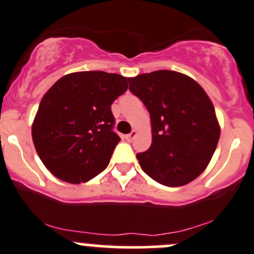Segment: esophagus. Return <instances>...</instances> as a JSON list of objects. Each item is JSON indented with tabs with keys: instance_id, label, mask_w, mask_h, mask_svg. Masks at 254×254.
<instances>
[{
	"instance_id": "esophagus-1",
	"label": "esophagus",
	"mask_w": 254,
	"mask_h": 254,
	"mask_svg": "<svg viewBox=\"0 0 254 254\" xmlns=\"http://www.w3.org/2000/svg\"><path fill=\"white\" fill-rule=\"evenodd\" d=\"M136 136H137V130H132V131H131V132L129 133V135H127V141H129V142H131L133 138H135Z\"/></svg>"
}]
</instances>
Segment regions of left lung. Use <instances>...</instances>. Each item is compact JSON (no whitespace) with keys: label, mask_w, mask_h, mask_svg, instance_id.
Listing matches in <instances>:
<instances>
[{"label":"left lung","mask_w":254,"mask_h":254,"mask_svg":"<svg viewBox=\"0 0 254 254\" xmlns=\"http://www.w3.org/2000/svg\"><path fill=\"white\" fill-rule=\"evenodd\" d=\"M129 89L150 115L151 145L137 154L142 170L162 185L194 180L210 162L220 138L214 105L193 78L157 70L130 77Z\"/></svg>","instance_id":"8db88e82"}]
</instances>
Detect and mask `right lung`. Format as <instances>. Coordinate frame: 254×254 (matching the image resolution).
<instances>
[{"label": "right lung", "instance_id": "1", "mask_svg": "<svg viewBox=\"0 0 254 254\" xmlns=\"http://www.w3.org/2000/svg\"><path fill=\"white\" fill-rule=\"evenodd\" d=\"M127 78L105 71L64 75L39 104L32 138L40 160L58 179L86 183L103 172L121 137L111 105L127 92Z\"/></svg>", "mask_w": 254, "mask_h": 254}]
</instances>
